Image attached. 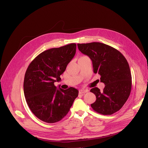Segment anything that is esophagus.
Returning <instances> with one entry per match:
<instances>
[{
    "instance_id": "34e87169",
    "label": "esophagus",
    "mask_w": 148,
    "mask_h": 148,
    "mask_svg": "<svg viewBox=\"0 0 148 148\" xmlns=\"http://www.w3.org/2000/svg\"><path fill=\"white\" fill-rule=\"evenodd\" d=\"M88 90H84V89H81L79 90V94L80 95H84L85 93L88 92Z\"/></svg>"
}]
</instances>
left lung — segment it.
I'll return each mask as SVG.
<instances>
[{"label":"left lung","instance_id":"left-lung-1","mask_svg":"<svg viewBox=\"0 0 148 148\" xmlns=\"http://www.w3.org/2000/svg\"><path fill=\"white\" fill-rule=\"evenodd\" d=\"M79 50L92 61L95 74L105 84L103 91L90 89L96 96L91 107L95 112L110 115L119 111L128 99L131 90V74L128 62L118 50L107 44L93 42L78 44Z\"/></svg>","mask_w":148,"mask_h":148}]
</instances>
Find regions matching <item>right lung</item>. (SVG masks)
<instances>
[{
    "instance_id": "add662e5",
    "label": "right lung",
    "mask_w": 148,
    "mask_h": 148,
    "mask_svg": "<svg viewBox=\"0 0 148 148\" xmlns=\"http://www.w3.org/2000/svg\"><path fill=\"white\" fill-rule=\"evenodd\" d=\"M75 51V43L52 48L40 53L27 67L23 84L26 103L32 112L45 122L62 120L78 97L77 89H58L54 84L61 80L60 75Z\"/></svg>"
}]
</instances>
